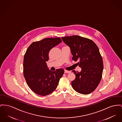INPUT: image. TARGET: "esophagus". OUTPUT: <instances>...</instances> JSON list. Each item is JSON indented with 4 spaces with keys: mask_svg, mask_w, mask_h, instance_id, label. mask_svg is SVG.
Returning <instances> with one entry per match:
<instances>
[{
    "mask_svg": "<svg viewBox=\"0 0 122 122\" xmlns=\"http://www.w3.org/2000/svg\"><path fill=\"white\" fill-rule=\"evenodd\" d=\"M71 72V71H67V70H65V73H69Z\"/></svg>",
    "mask_w": 122,
    "mask_h": 122,
    "instance_id": "1",
    "label": "esophagus"
}]
</instances>
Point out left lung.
Instances as JSON below:
<instances>
[{
	"mask_svg": "<svg viewBox=\"0 0 122 122\" xmlns=\"http://www.w3.org/2000/svg\"><path fill=\"white\" fill-rule=\"evenodd\" d=\"M62 40L71 48L72 60L76 61L81 71H72L76 78L72 81L73 89L83 94L92 93L101 80L103 62L99 49L90 39L78 36L62 37Z\"/></svg>",
	"mask_w": 122,
	"mask_h": 122,
	"instance_id": "left-lung-1",
	"label": "left lung"
}]
</instances>
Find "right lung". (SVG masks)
Returning <instances> with one entry per match:
<instances>
[{"mask_svg": "<svg viewBox=\"0 0 122 122\" xmlns=\"http://www.w3.org/2000/svg\"><path fill=\"white\" fill-rule=\"evenodd\" d=\"M62 42L60 38H47L32 43L23 59V76L30 88L35 93L46 96L57 88L65 71H51L47 67L48 53L51 48Z\"/></svg>", "mask_w": 122, "mask_h": 122, "instance_id": "1", "label": "right lung"}]
</instances>
